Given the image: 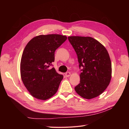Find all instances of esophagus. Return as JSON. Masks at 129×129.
Masks as SVG:
<instances>
[{"instance_id": "obj_1", "label": "esophagus", "mask_w": 129, "mask_h": 129, "mask_svg": "<svg viewBox=\"0 0 129 129\" xmlns=\"http://www.w3.org/2000/svg\"><path fill=\"white\" fill-rule=\"evenodd\" d=\"M70 75H71V73H70L69 72H66V73H65V76H66V77H69V76H70Z\"/></svg>"}]
</instances>
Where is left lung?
<instances>
[{
    "label": "left lung",
    "instance_id": "8db88e82",
    "mask_svg": "<svg viewBox=\"0 0 129 129\" xmlns=\"http://www.w3.org/2000/svg\"><path fill=\"white\" fill-rule=\"evenodd\" d=\"M68 39L82 68L75 91L84 99L95 98L106 89L111 80V62L107 50L91 37L73 36Z\"/></svg>",
    "mask_w": 129,
    "mask_h": 129
}]
</instances>
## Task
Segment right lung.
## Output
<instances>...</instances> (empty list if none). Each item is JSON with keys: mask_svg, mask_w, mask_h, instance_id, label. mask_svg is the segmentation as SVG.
<instances>
[{"mask_svg": "<svg viewBox=\"0 0 129 129\" xmlns=\"http://www.w3.org/2000/svg\"><path fill=\"white\" fill-rule=\"evenodd\" d=\"M59 34L41 35L26 46L20 62L22 82L31 95L46 100L57 92L63 75L49 67L54 62L55 50L67 40Z\"/></svg>", "mask_w": 129, "mask_h": 129, "instance_id": "right-lung-1", "label": "right lung"}]
</instances>
